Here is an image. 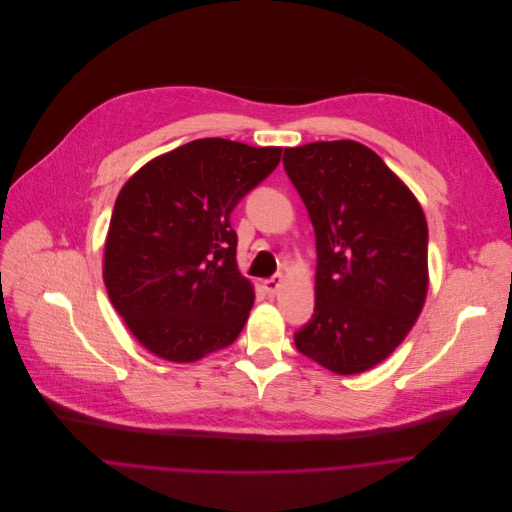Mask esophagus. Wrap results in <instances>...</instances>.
<instances>
[{
  "label": "esophagus",
  "instance_id": "1",
  "mask_svg": "<svg viewBox=\"0 0 512 512\" xmlns=\"http://www.w3.org/2000/svg\"><path fill=\"white\" fill-rule=\"evenodd\" d=\"M280 282H282V276H280V274H274V276L266 278V280H264V288H266V292H268V294H274V292L278 290Z\"/></svg>",
  "mask_w": 512,
  "mask_h": 512
}]
</instances>
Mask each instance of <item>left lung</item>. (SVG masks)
I'll return each instance as SVG.
<instances>
[{"label":"left lung","instance_id":"8db88e82","mask_svg":"<svg viewBox=\"0 0 512 512\" xmlns=\"http://www.w3.org/2000/svg\"><path fill=\"white\" fill-rule=\"evenodd\" d=\"M317 236L315 313L296 349L339 375L381 363L428 292V224L414 193L357 141L284 149Z\"/></svg>","mask_w":512,"mask_h":512}]
</instances>
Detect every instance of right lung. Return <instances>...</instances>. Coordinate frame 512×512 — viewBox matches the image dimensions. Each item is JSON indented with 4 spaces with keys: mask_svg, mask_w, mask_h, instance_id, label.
Returning <instances> with one entry per match:
<instances>
[{
    "mask_svg": "<svg viewBox=\"0 0 512 512\" xmlns=\"http://www.w3.org/2000/svg\"><path fill=\"white\" fill-rule=\"evenodd\" d=\"M280 147L197 139L121 189L105 244L107 292L157 357L189 363L232 345L254 304L230 214L280 163Z\"/></svg>",
    "mask_w": 512,
    "mask_h": 512,
    "instance_id": "add662e5",
    "label": "right lung"
}]
</instances>
